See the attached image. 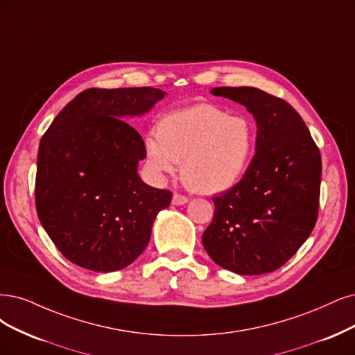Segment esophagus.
<instances>
[{
  "label": "esophagus",
  "instance_id": "esophagus-1",
  "mask_svg": "<svg viewBox=\"0 0 355 355\" xmlns=\"http://www.w3.org/2000/svg\"><path fill=\"white\" fill-rule=\"evenodd\" d=\"M186 203H189L187 196H182V194H178V193H175L173 196V205L181 206V205H186Z\"/></svg>",
  "mask_w": 355,
  "mask_h": 355
}]
</instances>
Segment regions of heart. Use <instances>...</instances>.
I'll list each match as a JSON object with an SVG mask.
<instances>
[{
    "mask_svg": "<svg viewBox=\"0 0 355 355\" xmlns=\"http://www.w3.org/2000/svg\"><path fill=\"white\" fill-rule=\"evenodd\" d=\"M254 148L253 123L211 103L165 115L156 136L144 139L146 161L156 175L173 174L181 162L184 184L203 194L231 189L244 174Z\"/></svg>",
    "mask_w": 355,
    "mask_h": 355,
    "instance_id": "obj_1",
    "label": "heart"
}]
</instances>
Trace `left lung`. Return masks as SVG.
Returning a JSON list of instances; mask_svg holds the SVG:
<instances>
[{"instance_id": "left-lung-1", "label": "left lung", "mask_w": 355, "mask_h": 355, "mask_svg": "<svg viewBox=\"0 0 355 355\" xmlns=\"http://www.w3.org/2000/svg\"><path fill=\"white\" fill-rule=\"evenodd\" d=\"M212 94L244 105L257 137L240 182L212 199L203 247L220 268L269 273L297 253L316 225L322 156L303 118L284 99L250 86L215 87Z\"/></svg>"}]
</instances>
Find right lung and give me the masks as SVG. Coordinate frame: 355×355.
<instances>
[{"label":"right lung","mask_w":355,"mask_h":355,"mask_svg":"<svg viewBox=\"0 0 355 355\" xmlns=\"http://www.w3.org/2000/svg\"><path fill=\"white\" fill-rule=\"evenodd\" d=\"M166 94L153 87L86 89L55 116L39 143V220L65 259L112 272L146 248L153 220L173 199L143 182L144 141L125 118L146 114Z\"/></svg>","instance_id":"obj_1"}]
</instances>
